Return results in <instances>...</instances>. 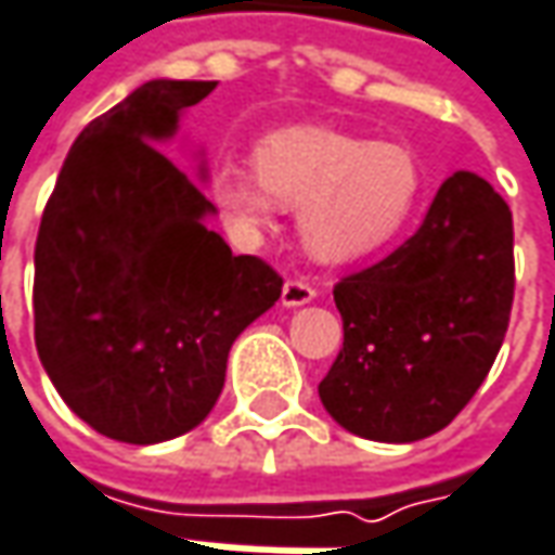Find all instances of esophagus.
<instances>
[{
    "instance_id": "1",
    "label": "esophagus",
    "mask_w": 555,
    "mask_h": 555,
    "mask_svg": "<svg viewBox=\"0 0 555 555\" xmlns=\"http://www.w3.org/2000/svg\"><path fill=\"white\" fill-rule=\"evenodd\" d=\"M318 296V289L311 287L309 281H302V278H289L287 284H284V293H281V302L287 306V309H296V306H306Z\"/></svg>"
}]
</instances>
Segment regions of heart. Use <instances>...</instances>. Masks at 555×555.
Masks as SVG:
<instances>
[{"label":"heart","instance_id":"1","mask_svg":"<svg viewBox=\"0 0 555 555\" xmlns=\"http://www.w3.org/2000/svg\"><path fill=\"white\" fill-rule=\"evenodd\" d=\"M423 166L411 147L293 126L259 141L256 166L224 160L209 197L241 244H256L281 206L299 209L302 244L321 262L364 259L408 228L420 206Z\"/></svg>","mask_w":555,"mask_h":555}]
</instances>
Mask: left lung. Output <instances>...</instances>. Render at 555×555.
Masks as SVG:
<instances>
[{
    "instance_id": "left-lung-1",
    "label": "left lung",
    "mask_w": 555,
    "mask_h": 555,
    "mask_svg": "<svg viewBox=\"0 0 555 555\" xmlns=\"http://www.w3.org/2000/svg\"><path fill=\"white\" fill-rule=\"evenodd\" d=\"M513 289V212L481 176L454 172L414 237L333 287L343 349L318 386L327 414L371 441L436 436L501 352Z\"/></svg>"
}]
</instances>
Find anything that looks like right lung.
Wrapping results in <instances>:
<instances>
[{"mask_svg": "<svg viewBox=\"0 0 555 555\" xmlns=\"http://www.w3.org/2000/svg\"><path fill=\"white\" fill-rule=\"evenodd\" d=\"M212 89L151 79L92 119L42 212L36 352L67 408L114 441L203 423L234 339L281 299V274L206 228L216 206L157 147Z\"/></svg>", "mask_w": 555, "mask_h": 555, "instance_id": "right-lung-1", "label": "right lung"}]
</instances>
